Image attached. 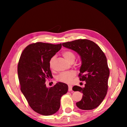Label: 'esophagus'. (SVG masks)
Wrapping results in <instances>:
<instances>
[{
	"label": "esophagus",
	"instance_id": "34e87169",
	"mask_svg": "<svg viewBox=\"0 0 127 127\" xmlns=\"http://www.w3.org/2000/svg\"><path fill=\"white\" fill-rule=\"evenodd\" d=\"M72 86L71 85H68V91H72Z\"/></svg>",
	"mask_w": 127,
	"mask_h": 127
}]
</instances>
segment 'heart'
I'll return each mask as SVG.
<instances>
[{"label": "heart", "mask_w": 127, "mask_h": 127, "mask_svg": "<svg viewBox=\"0 0 127 127\" xmlns=\"http://www.w3.org/2000/svg\"><path fill=\"white\" fill-rule=\"evenodd\" d=\"M62 55L65 59L69 63H74L75 59V56L74 53L70 51H65L63 52ZM56 59V57L53 56L49 61V66L51 68H53L54 66V63ZM76 74L74 71H70L67 72H61L57 76V79L59 82L64 83H70L75 76Z\"/></svg>", "instance_id": "b5f03b06"}]
</instances>
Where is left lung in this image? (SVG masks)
I'll use <instances>...</instances> for the list:
<instances>
[{"label":"left lung","mask_w":127,"mask_h":127,"mask_svg":"<svg viewBox=\"0 0 127 127\" xmlns=\"http://www.w3.org/2000/svg\"><path fill=\"white\" fill-rule=\"evenodd\" d=\"M63 46L76 52L81 59L79 77L85 81V87H72L74 91L83 93L81 100L76 103L78 108L91 110L97 107L107 93L110 71L106 58L101 48L94 42L79 39L63 43Z\"/></svg>","instance_id":"8db88e82"}]
</instances>
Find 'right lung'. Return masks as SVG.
<instances>
[{"label": "right lung", "mask_w": 127, "mask_h": 127, "mask_svg": "<svg viewBox=\"0 0 127 127\" xmlns=\"http://www.w3.org/2000/svg\"><path fill=\"white\" fill-rule=\"evenodd\" d=\"M61 47V43L36 42L27 46L19 60L17 72L21 92L30 107L43 116L56 113L61 97L68 92L65 83L58 82L50 88L45 84L46 80L53 77L49 61Z\"/></svg>", "instance_id": "obj_1"}]
</instances>
